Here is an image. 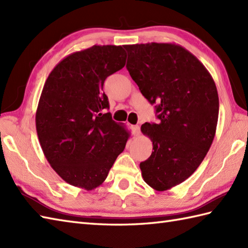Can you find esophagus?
<instances>
[{"label":"esophagus","mask_w":248,"mask_h":248,"mask_svg":"<svg viewBox=\"0 0 248 248\" xmlns=\"http://www.w3.org/2000/svg\"><path fill=\"white\" fill-rule=\"evenodd\" d=\"M131 130H132V133H133L135 136L140 135V127H139L138 124L131 125Z\"/></svg>","instance_id":"34e87169"}]
</instances>
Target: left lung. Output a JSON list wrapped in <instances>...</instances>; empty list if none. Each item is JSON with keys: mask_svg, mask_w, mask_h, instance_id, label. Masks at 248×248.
Wrapping results in <instances>:
<instances>
[{"mask_svg": "<svg viewBox=\"0 0 248 248\" xmlns=\"http://www.w3.org/2000/svg\"><path fill=\"white\" fill-rule=\"evenodd\" d=\"M127 69L140 93L155 104L159 124L145 123L141 132L154 151L140 164L144 181L166 191L192 175L212 145L218 119V94L205 67L181 46H124Z\"/></svg>", "mask_w": 248, "mask_h": 248, "instance_id": "1", "label": "left lung"}]
</instances>
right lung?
Instances as JSON below:
<instances>
[{
  "label": "right lung",
  "mask_w": 248,
  "mask_h": 248,
  "mask_svg": "<svg viewBox=\"0 0 248 248\" xmlns=\"http://www.w3.org/2000/svg\"><path fill=\"white\" fill-rule=\"evenodd\" d=\"M121 46H93L65 57L51 71L36 110L45 156L67 183L101 186L130 136L112 119L105 78L125 65Z\"/></svg>",
  "instance_id": "right-lung-1"
}]
</instances>
